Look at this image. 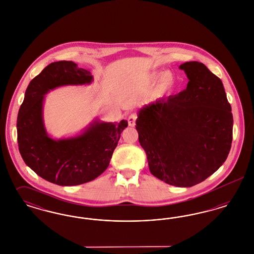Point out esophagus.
<instances>
[{"label":"esophagus","instance_id":"34e87169","mask_svg":"<svg viewBox=\"0 0 254 254\" xmlns=\"http://www.w3.org/2000/svg\"><path fill=\"white\" fill-rule=\"evenodd\" d=\"M136 119H137V115H136L135 113L130 114V115L128 116V118H127L128 126H129V127H134V126H135V122H136Z\"/></svg>","mask_w":254,"mask_h":254}]
</instances>
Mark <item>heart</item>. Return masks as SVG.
<instances>
[{"instance_id": "b5f03b06", "label": "heart", "mask_w": 254, "mask_h": 254, "mask_svg": "<svg viewBox=\"0 0 254 254\" xmlns=\"http://www.w3.org/2000/svg\"><path fill=\"white\" fill-rule=\"evenodd\" d=\"M158 75L159 73L152 72L149 76V79L151 82H154L158 78ZM175 82V76L174 74L171 72V71H165V72L162 73L159 77V80H158L157 89L158 90H163V89H166L169 86L174 84Z\"/></svg>"}]
</instances>
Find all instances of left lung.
I'll list each match as a JSON object with an SVG mask.
<instances>
[{
	"mask_svg": "<svg viewBox=\"0 0 254 254\" xmlns=\"http://www.w3.org/2000/svg\"><path fill=\"white\" fill-rule=\"evenodd\" d=\"M179 68L189 79L187 88L143 106L136 129L151 174L171 186L190 188L227 160L233 118L222 81L204 64L187 62Z\"/></svg>",
	"mask_w": 254,
	"mask_h": 254,
	"instance_id": "8db88e82",
	"label": "left lung"
}]
</instances>
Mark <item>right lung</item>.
Masks as SVG:
<instances>
[{
    "label": "right lung",
    "instance_id": "1",
    "mask_svg": "<svg viewBox=\"0 0 254 254\" xmlns=\"http://www.w3.org/2000/svg\"><path fill=\"white\" fill-rule=\"evenodd\" d=\"M90 70L72 61L49 64L31 80L24 93L17 119L21 156L27 167L47 181L70 187L92 181L109 167L127 121L93 119L81 132L55 139L44 121V103L50 90L65 85H90Z\"/></svg>",
    "mask_w": 254,
    "mask_h": 254
}]
</instances>
